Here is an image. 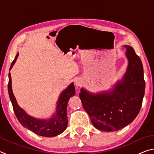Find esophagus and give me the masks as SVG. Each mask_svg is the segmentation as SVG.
<instances>
[{"mask_svg":"<svg viewBox=\"0 0 154 154\" xmlns=\"http://www.w3.org/2000/svg\"><path fill=\"white\" fill-rule=\"evenodd\" d=\"M82 83H83V81L81 79H77L75 82V84L76 85V86L77 87L81 86V85H82Z\"/></svg>","mask_w":154,"mask_h":154,"instance_id":"1","label":"esophagus"}]
</instances>
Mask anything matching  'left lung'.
<instances>
[{"mask_svg": "<svg viewBox=\"0 0 154 154\" xmlns=\"http://www.w3.org/2000/svg\"><path fill=\"white\" fill-rule=\"evenodd\" d=\"M128 67L113 91L93 95L81 90L79 98L96 128L118 131L136 118L141 108L145 82L143 67L134 49L126 45Z\"/></svg>", "mask_w": 154, "mask_h": 154, "instance_id": "left-lung-1", "label": "left lung"}]
</instances>
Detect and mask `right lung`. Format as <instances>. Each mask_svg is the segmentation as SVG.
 Wrapping results in <instances>:
<instances>
[{
    "mask_svg": "<svg viewBox=\"0 0 154 154\" xmlns=\"http://www.w3.org/2000/svg\"><path fill=\"white\" fill-rule=\"evenodd\" d=\"M18 54L15 56L14 61L12 62L10 66L11 69L15 61L17 58ZM8 92L10 100L11 101L13 109L16 116L18 121L23 126L26 128L37 134L38 135L45 137H53L57 136L66 130L68 125L67 119V103L69 98L73 96L75 94V89L73 83L64 90L60 96L58 101V106H57L55 116L51 119L44 120V119H37L33 118L32 117L25 113V111L22 108L18 106L15 100V98L13 94L11 88V74L9 72V83H8Z\"/></svg>",
    "mask_w": 154,
    "mask_h": 154,
    "instance_id": "right-lung-1",
    "label": "right lung"
}]
</instances>
